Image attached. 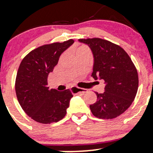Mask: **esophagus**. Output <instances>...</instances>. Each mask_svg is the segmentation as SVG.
<instances>
[{
  "label": "esophagus",
  "instance_id": "esophagus-1",
  "mask_svg": "<svg viewBox=\"0 0 153 153\" xmlns=\"http://www.w3.org/2000/svg\"><path fill=\"white\" fill-rule=\"evenodd\" d=\"M71 92L73 94H85V93L87 92V90L85 88H78V87H73L71 88Z\"/></svg>",
  "mask_w": 153,
  "mask_h": 153
}]
</instances>
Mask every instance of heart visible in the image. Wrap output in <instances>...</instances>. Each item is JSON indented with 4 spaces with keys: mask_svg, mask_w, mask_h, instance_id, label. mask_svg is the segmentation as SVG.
<instances>
[{
    "mask_svg": "<svg viewBox=\"0 0 153 153\" xmlns=\"http://www.w3.org/2000/svg\"><path fill=\"white\" fill-rule=\"evenodd\" d=\"M82 50H88V48L86 47L80 46V47H79L76 50H75V53H76V52H80V51H82Z\"/></svg>",
    "mask_w": 153,
    "mask_h": 153,
    "instance_id": "1",
    "label": "heart"
}]
</instances>
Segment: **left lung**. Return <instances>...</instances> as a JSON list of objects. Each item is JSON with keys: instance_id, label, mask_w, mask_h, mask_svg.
I'll list each match as a JSON object with an SVG mask.
<instances>
[{"instance_id": "left-lung-1", "label": "left lung", "mask_w": 153, "mask_h": 153, "mask_svg": "<svg viewBox=\"0 0 153 153\" xmlns=\"http://www.w3.org/2000/svg\"><path fill=\"white\" fill-rule=\"evenodd\" d=\"M94 55L91 76L103 79L106 84L103 94L96 93L97 101L90 105L96 117L111 119L124 113L131 106L138 89V74L134 63L124 49L100 38L80 39Z\"/></svg>"}]
</instances>
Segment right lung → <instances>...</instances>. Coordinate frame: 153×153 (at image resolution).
I'll list each match as a JSON object with an SVG mask.
<instances>
[{
  "label": "right lung",
  "mask_w": 153,
  "mask_h": 153,
  "mask_svg": "<svg viewBox=\"0 0 153 153\" xmlns=\"http://www.w3.org/2000/svg\"><path fill=\"white\" fill-rule=\"evenodd\" d=\"M73 43L74 40L69 39L38 47L29 52L19 65L15 84L17 99L26 114L36 122L51 124L66 115L73 96L71 91L50 89L47 78L61 54Z\"/></svg>",
  "instance_id": "obj_1"
}]
</instances>
